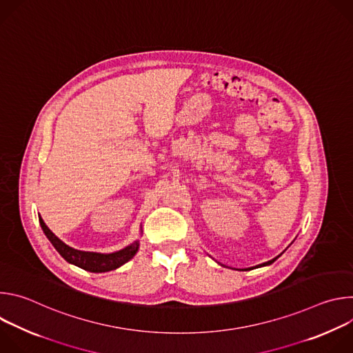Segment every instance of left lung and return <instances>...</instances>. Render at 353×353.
<instances>
[{
	"mask_svg": "<svg viewBox=\"0 0 353 353\" xmlns=\"http://www.w3.org/2000/svg\"><path fill=\"white\" fill-rule=\"evenodd\" d=\"M283 253V251H282ZM281 253V254H282ZM281 254L278 256V257H275V259H272V260H270V261H267V263H263V264H260V265H256V267H251V268H245V270H240V271H250V270H254V268H260V267H267V265H271L274 261H276L279 257H281ZM218 264H221V263H218ZM222 265V264H221Z\"/></svg>",
	"mask_w": 353,
	"mask_h": 353,
	"instance_id": "1",
	"label": "left lung"
}]
</instances>
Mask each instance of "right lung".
I'll return each instance as SVG.
<instances>
[{"instance_id": "1", "label": "right lung", "mask_w": 353, "mask_h": 353, "mask_svg": "<svg viewBox=\"0 0 353 353\" xmlns=\"http://www.w3.org/2000/svg\"><path fill=\"white\" fill-rule=\"evenodd\" d=\"M40 226L46 234V237L53 244V247L59 251L60 256L70 264L77 265L89 272H109L120 268L125 263H128L139 250V240L132 241L127 247L114 251V253H94V251H82L74 247H70L63 240H60L52 230L47 228L41 216L39 215ZM142 233V228H141Z\"/></svg>"}]
</instances>
